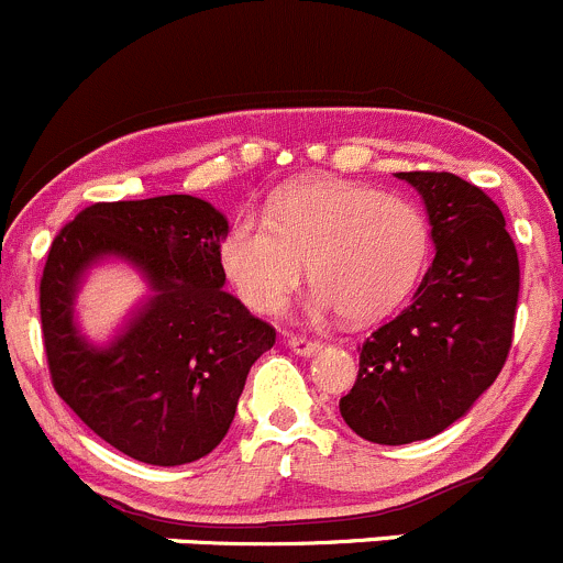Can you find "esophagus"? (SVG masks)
I'll return each mask as SVG.
<instances>
[{"instance_id":"34e87169","label":"esophagus","mask_w":563,"mask_h":563,"mask_svg":"<svg viewBox=\"0 0 563 563\" xmlns=\"http://www.w3.org/2000/svg\"><path fill=\"white\" fill-rule=\"evenodd\" d=\"M287 344H289V350H292V353H298V355H314L317 350L322 347V344L317 342V339L300 336V333H289Z\"/></svg>"}]
</instances>
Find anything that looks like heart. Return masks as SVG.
Instances as JSON below:
<instances>
[{
  "mask_svg": "<svg viewBox=\"0 0 563 563\" xmlns=\"http://www.w3.org/2000/svg\"><path fill=\"white\" fill-rule=\"evenodd\" d=\"M430 224L416 202L350 180L287 191L268 221L243 216L221 243V268L246 306L276 314L309 265L317 309L350 322L397 309L424 271Z\"/></svg>",
  "mask_w": 563,
  "mask_h": 563,
  "instance_id": "1",
  "label": "heart"
}]
</instances>
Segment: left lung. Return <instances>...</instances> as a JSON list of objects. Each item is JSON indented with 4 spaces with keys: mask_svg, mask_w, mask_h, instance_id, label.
I'll list each match as a JSON object with an SVG mask.
<instances>
[{
    "mask_svg": "<svg viewBox=\"0 0 563 563\" xmlns=\"http://www.w3.org/2000/svg\"><path fill=\"white\" fill-rule=\"evenodd\" d=\"M421 194L435 260L408 309L361 344L342 419L383 446L427 441L463 419L500 375L515 333L520 260L504 213L452 172H399Z\"/></svg>",
    "mask_w": 563,
    "mask_h": 563,
    "instance_id": "obj_1",
    "label": "left lung"
}]
</instances>
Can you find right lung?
Segmentation results:
<instances>
[{"label": "right lung", "instance_id": "obj_1", "mask_svg": "<svg viewBox=\"0 0 563 563\" xmlns=\"http://www.w3.org/2000/svg\"><path fill=\"white\" fill-rule=\"evenodd\" d=\"M230 224L188 194L95 202L59 230L41 279L43 347L54 391L87 427L147 465H186L224 441L246 375L276 328L224 292ZM100 256L136 264L154 289L109 349L73 322L84 271Z\"/></svg>", "mask_w": 563, "mask_h": 563}]
</instances>
